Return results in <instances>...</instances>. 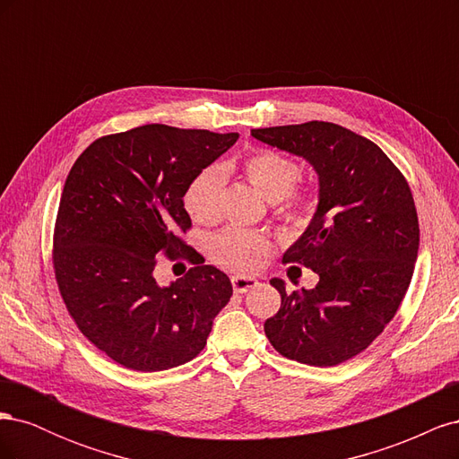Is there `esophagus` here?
Instances as JSON below:
<instances>
[{"mask_svg": "<svg viewBox=\"0 0 459 459\" xmlns=\"http://www.w3.org/2000/svg\"><path fill=\"white\" fill-rule=\"evenodd\" d=\"M231 285L235 293H247L248 289H255L258 285V281L255 277H245V275H233L231 277Z\"/></svg>", "mask_w": 459, "mask_h": 459, "instance_id": "1", "label": "esophagus"}]
</instances>
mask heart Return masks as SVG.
Returning a JSON list of instances; mask_svg holds the SVG:
<instances>
[{
  "mask_svg": "<svg viewBox=\"0 0 459 459\" xmlns=\"http://www.w3.org/2000/svg\"><path fill=\"white\" fill-rule=\"evenodd\" d=\"M238 169L264 197L272 201L277 216L290 221H302L310 214V193L295 187L299 169L295 160L272 149H255L238 160ZM233 169L226 164L224 170ZM224 172L216 166L201 170L186 191L189 216L203 226H211L220 218V199L224 191ZM270 243L258 233L243 228H228L212 239L211 253L216 264L233 272H253L268 255Z\"/></svg>",
  "mask_w": 459,
  "mask_h": 459,
  "instance_id": "obj_1",
  "label": "heart"
}]
</instances>
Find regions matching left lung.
Returning a JSON list of instances; mask_svg holds the SVG:
<instances>
[{"instance_id": "1", "label": "left lung", "mask_w": 459, "mask_h": 459, "mask_svg": "<svg viewBox=\"0 0 459 459\" xmlns=\"http://www.w3.org/2000/svg\"><path fill=\"white\" fill-rule=\"evenodd\" d=\"M251 134L307 159L319 179L316 214L283 255L319 281L287 293L281 280H272L281 308L264 331L289 359L337 366L381 335L410 287L420 248L410 186L377 145L339 124L312 120Z\"/></svg>"}]
</instances>
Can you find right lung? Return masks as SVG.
Listing matches in <instances>:
<instances>
[{"label": "right lung", "mask_w": 459, "mask_h": 459, "mask_svg": "<svg viewBox=\"0 0 459 459\" xmlns=\"http://www.w3.org/2000/svg\"><path fill=\"white\" fill-rule=\"evenodd\" d=\"M239 134L145 124L95 140L66 176L53 231L65 307L90 342L134 371L195 358L231 299L230 277L187 247L184 195ZM196 266L162 288L156 256Z\"/></svg>", "instance_id": "obj_1"}]
</instances>
